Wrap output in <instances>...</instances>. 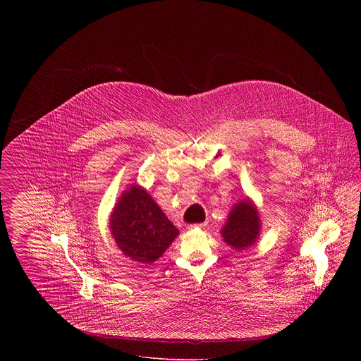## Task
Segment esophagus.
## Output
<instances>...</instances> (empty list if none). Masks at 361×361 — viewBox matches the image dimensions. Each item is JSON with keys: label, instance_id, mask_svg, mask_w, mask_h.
<instances>
[{"label": "esophagus", "instance_id": "1", "mask_svg": "<svg viewBox=\"0 0 361 361\" xmlns=\"http://www.w3.org/2000/svg\"><path fill=\"white\" fill-rule=\"evenodd\" d=\"M207 222H203V224H196V225H190L189 228L190 229H195V228H200V229H203V228H206Z\"/></svg>", "mask_w": 361, "mask_h": 361}]
</instances>
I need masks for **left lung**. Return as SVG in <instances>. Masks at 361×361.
<instances>
[{"instance_id": "1", "label": "left lung", "mask_w": 361, "mask_h": 361, "mask_svg": "<svg viewBox=\"0 0 361 361\" xmlns=\"http://www.w3.org/2000/svg\"><path fill=\"white\" fill-rule=\"evenodd\" d=\"M259 232V219L257 209L250 200L236 204L229 214L228 222L222 229V238L226 245L243 250L252 246Z\"/></svg>"}]
</instances>
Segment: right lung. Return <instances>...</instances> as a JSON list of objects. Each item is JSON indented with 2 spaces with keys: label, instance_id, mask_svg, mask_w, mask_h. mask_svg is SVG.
Wrapping results in <instances>:
<instances>
[{
  "label": "right lung",
  "instance_id": "add662e5",
  "mask_svg": "<svg viewBox=\"0 0 361 361\" xmlns=\"http://www.w3.org/2000/svg\"><path fill=\"white\" fill-rule=\"evenodd\" d=\"M109 225L123 255L143 264L161 257L179 233L150 195L137 186L121 197Z\"/></svg>",
  "mask_w": 361,
  "mask_h": 361
}]
</instances>
